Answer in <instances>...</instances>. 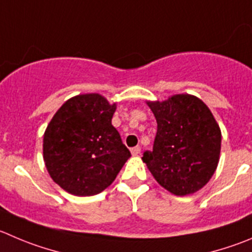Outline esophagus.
I'll return each mask as SVG.
<instances>
[{
	"mask_svg": "<svg viewBox=\"0 0 252 252\" xmlns=\"http://www.w3.org/2000/svg\"><path fill=\"white\" fill-rule=\"evenodd\" d=\"M141 152V147H138V146H136V147L131 148V153H132V156H138Z\"/></svg>",
	"mask_w": 252,
	"mask_h": 252,
	"instance_id": "obj_1",
	"label": "esophagus"
}]
</instances>
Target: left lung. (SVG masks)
I'll use <instances>...</instances> for the list:
<instances>
[{
    "label": "left lung",
    "mask_w": 252,
    "mask_h": 252,
    "mask_svg": "<svg viewBox=\"0 0 252 252\" xmlns=\"http://www.w3.org/2000/svg\"><path fill=\"white\" fill-rule=\"evenodd\" d=\"M157 121L152 151L142 160L158 184L174 195L200 190L217 171L221 131L209 107L189 94L146 101Z\"/></svg>",
    "instance_id": "obj_1"
}]
</instances>
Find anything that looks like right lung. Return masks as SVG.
Wrapping results in <instances>:
<instances>
[{
    "label": "right lung",
    "mask_w": 252,
    "mask_h": 252,
    "mask_svg": "<svg viewBox=\"0 0 252 252\" xmlns=\"http://www.w3.org/2000/svg\"><path fill=\"white\" fill-rule=\"evenodd\" d=\"M116 106L96 93L76 95L48 124L43 159L50 178L68 193H101L131 157L111 124Z\"/></svg>",
    "instance_id": "obj_1"
}]
</instances>
